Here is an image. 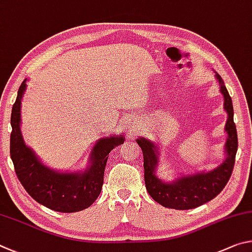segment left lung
<instances>
[{"mask_svg": "<svg viewBox=\"0 0 252 252\" xmlns=\"http://www.w3.org/2000/svg\"><path fill=\"white\" fill-rule=\"evenodd\" d=\"M216 78L223 96V108L228 115L224 127V131L228 135L224 145L226 158L217 168L182 176L174 182L166 183L156 176L157 166L159 164L158 147L144 137H139L136 140L142 148L144 156V177L147 191L154 200L167 208L187 210L206 204L221 192L232 174L238 149V135L233 123L232 100L221 76L216 73Z\"/></svg>", "mask_w": 252, "mask_h": 252, "instance_id": "left-lung-1", "label": "left lung"}]
</instances>
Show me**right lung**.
<instances>
[{
	"instance_id": "right-lung-1",
	"label": "right lung",
	"mask_w": 252,
	"mask_h": 252,
	"mask_svg": "<svg viewBox=\"0 0 252 252\" xmlns=\"http://www.w3.org/2000/svg\"><path fill=\"white\" fill-rule=\"evenodd\" d=\"M26 79L21 84L12 107L10 155L17 178L29 195L38 204L60 213H76L93 205L99 196L104 171L110 151L124 143V136H107L93 146L90 165L84 171L67 173L51 169L41 162L21 131V100Z\"/></svg>"
}]
</instances>
